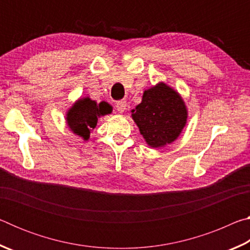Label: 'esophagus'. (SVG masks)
Wrapping results in <instances>:
<instances>
[{
  "instance_id": "esophagus-1",
  "label": "esophagus",
  "mask_w": 250,
  "mask_h": 250,
  "mask_svg": "<svg viewBox=\"0 0 250 250\" xmlns=\"http://www.w3.org/2000/svg\"><path fill=\"white\" fill-rule=\"evenodd\" d=\"M116 108L118 111H119L120 113L125 112V109H126V103L125 100H121V101H118V103L116 104Z\"/></svg>"
}]
</instances>
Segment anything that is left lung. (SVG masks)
<instances>
[{
  "label": "left lung",
  "instance_id": "1",
  "mask_svg": "<svg viewBox=\"0 0 250 250\" xmlns=\"http://www.w3.org/2000/svg\"><path fill=\"white\" fill-rule=\"evenodd\" d=\"M131 113L146 145L158 149L174 142L188 122L183 98L164 83L145 90L141 104Z\"/></svg>",
  "mask_w": 250,
  "mask_h": 250
}]
</instances>
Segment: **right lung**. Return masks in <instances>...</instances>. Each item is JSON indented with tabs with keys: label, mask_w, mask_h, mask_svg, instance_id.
I'll return each instance as SVG.
<instances>
[{
	"label": "right lung",
	"mask_w": 250,
	"mask_h": 250,
	"mask_svg": "<svg viewBox=\"0 0 250 250\" xmlns=\"http://www.w3.org/2000/svg\"><path fill=\"white\" fill-rule=\"evenodd\" d=\"M112 112V107L105 101L97 104L89 97H83L71 105L66 112V122L71 132L88 141L90 132L96 128L98 118Z\"/></svg>",
	"instance_id": "1"
}]
</instances>
